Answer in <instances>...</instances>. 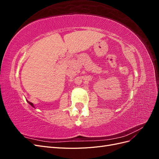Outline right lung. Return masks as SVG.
<instances>
[{
  "mask_svg": "<svg viewBox=\"0 0 159 159\" xmlns=\"http://www.w3.org/2000/svg\"><path fill=\"white\" fill-rule=\"evenodd\" d=\"M27 102H28V103H29L30 105H32V106L33 107H34V105H33V103H31V102H28V101H27Z\"/></svg>",
  "mask_w": 159,
  "mask_h": 159,
  "instance_id": "1",
  "label": "right lung"
}]
</instances>
